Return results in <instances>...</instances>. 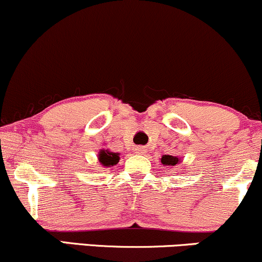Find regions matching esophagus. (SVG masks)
<instances>
[{"label":"esophagus","instance_id":"34e87169","mask_svg":"<svg viewBox=\"0 0 262 262\" xmlns=\"http://www.w3.org/2000/svg\"><path fill=\"white\" fill-rule=\"evenodd\" d=\"M135 150H136V153H138V155H142V153H144V147H137Z\"/></svg>","mask_w":262,"mask_h":262}]
</instances>
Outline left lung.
Returning <instances> with one entry per match:
<instances>
[{
	"label": "left lung",
	"mask_w": 262,
	"mask_h": 262,
	"mask_svg": "<svg viewBox=\"0 0 262 262\" xmlns=\"http://www.w3.org/2000/svg\"><path fill=\"white\" fill-rule=\"evenodd\" d=\"M161 163L163 165H168V167H174V165H178L180 163V159L175 156H168L164 155L161 158Z\"/></svg>",
	"instance_id": "left-lung-1"
}]
</instances>
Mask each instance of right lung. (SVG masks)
I'll use <instances>...</instances> for the list:
<instances>
[{"label":"right lung","instance_id":"obj_1","mask_svg":"<svg viewBox=\"0 0 262 262\" xmlns=\"http://www.w3.org/2000/svg\"><path fill=\"white\" fill-rule=\"evenodd\" d=\"M98 159H99L100 164H103L104 167H112V165H115L119 163V153L110 152L107 149H101L98 155Z\"/></svg>","mask_w":262,"mask_h":262}]
</instances>
